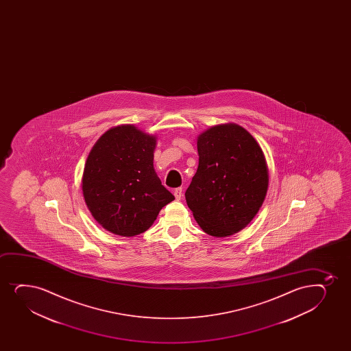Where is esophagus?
<instances>
[{"instance_id": "obj_1", "label": "esophagus", "mask_w": 351, "mask_h": 351, "mask_svg": "<svg viewBox=\"0 0 351 351\" xmlns=\"http://www.w3.org/2000/svg\"><path fill=\"white\" fill-rule=\"evenodd\" d=\"M174 197L177 200H180L182 197V187H178L176 190L173 191Z\"/></svg>"}]
</instances>
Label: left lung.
Segmentation results:
<instances>
[{
	"instance_id": "1",
	"label": "left lung",
	"mask_w": 351,
	"mask_h": 351,
	"mask_svg": "<svg viewBox=\"0 0 351 351\" xmlns=\"http://www.w3.org/2000/svg\"><path fill=\"white\" fill-rule=\"evenodd\" d=\"M199 165L186 202L205 233L225 238L243 230L265 202L269 174L261 146L234 123L197 136Z\"/></svg>"
}]
</instances>
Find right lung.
I'll list each match as a JSON object with an SVG mask.
<instances>
[{
  "label": "right lung",
  "instance_id": "add662e5",
  "mask_svg": "<svg viewBox=\"0 0 351 351\" xmlns=\"http://www.w3.org/2000/svg\"><path fill=\"white\" fill-rule=\"evenodd\" d=\"M157 139L131 124L114 126L101 134L86 158L82 177L85 204L111 233H144L174 200L154 169Z\"/></svg>",
  "mask_w": 351,
  "mask_h": 351
}]
</instances>
